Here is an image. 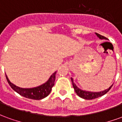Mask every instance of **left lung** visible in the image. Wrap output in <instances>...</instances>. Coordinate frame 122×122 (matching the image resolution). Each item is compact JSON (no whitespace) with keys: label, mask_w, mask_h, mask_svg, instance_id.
<instances>
[{"label":"left lung","mask_w":122,"mask_h":122,"mask_svg":"<svg viewBox=\"0 0 122 122\" xmlns=\"http://www.w3.org/2000/svg\"><path fill=\"white\" fill-rule=\"evenodd\" d=\"M95 34L97 36V37L99 38L100 39H107V38L103 36L102 35H99L98 33H96ZM71 81L72 83V86H73V87H74V91L76 93V94L79 96L80 97H81L82 99H84L87 100H91L93 99H96V98H98V97H101L102 95H104L105 94H106L109 90L111 89V87H112L113 84L110 86L109 88H108L107 90H104L102 92H87V91H84V90H80V88L77 87L76 84H74V82H73V79L71 78Z\"/></svg>","instance_id":"8db88e82"}]
</instances>
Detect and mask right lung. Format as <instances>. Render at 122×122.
Here are the masks:
<instances>
[{"label":"right lung","mask_w":122,"mask_h":122,"mask_svg":"<svg viewBox=\"0 0 122 122\" xmlns=\"http://www.w3.org/2000/svg\"><path fill=\"white\" fill-rule=\"evenodd\" d=\"M56 72L57 71L53 73V74L51 76L49 80L44 84L41 85L40 86H38V87H33V88H21V87H17L15 85L13 84L12 83L10 82L6 75V77L7 81L8 82L10 86L15 92H17V93H19L21 95H22L26 98H28V99L40 100L46 97L50 93L51 88L54 86Z\"/></svg>","instance_id":"right-lung-1"}]
</instances>
